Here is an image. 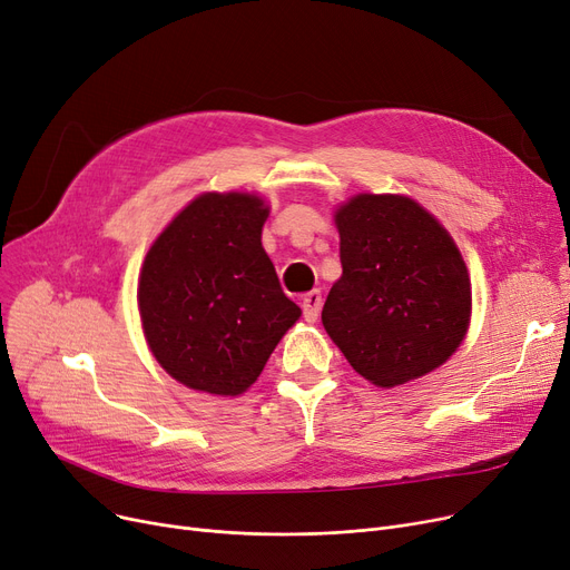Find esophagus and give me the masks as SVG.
<instances>
[{
    "label": "esophagus",
    "instance_id": "esophagus-1",
    "mask_svg": "<svg viewBox=\"0 0 570 570\" xmlns=\"http://www.w3.org/2000/svg\"><path fill=\"white\" fill-rule=\"evenodd\" d=\"M320 308H322V294H320L317 289H313V292L304 294V299H302V311H304V317H306L308 322H315V320H317Z\"/></svg>",
    "mask_w": 570,
    "mask_h": 570
}]
</instances>
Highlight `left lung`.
Segmentation results:
<instances>
[{
    "instance_id": "left-lung-1",
    "label": "left lung",
    "mask_w": 570,
    "mask_h": 570,
    "mask_svg": "<svg viewBox=\"0 0 570 570\" xmlns=\"http://www.w3.org/2000/svg\"><path fill=\"white\" fill-rule=\"evenodd\" d=\"M343 276L322 324L350 366L396 387L441 366L471 320V281L450 234L409 197L357 195L336 210Z\"/></svg>"
}]
</instances>
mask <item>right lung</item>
<instances>
[{"label": "right lung", "instance_id": "obj_1", "mask_svg": "<svg viewBox=\"0 0 570 570\" xmlns=\"http://www.w3.org/2000/svg\"><path fill=\"white\" fill-rule=\"evenodd\" d=\"M266 215L253 195H202L146 255L144 332L161 368L187 387L246 392L302 315L262 248Z\"/></svg>", "mask_w": 570, "mask_h": 570}]
</instances>
